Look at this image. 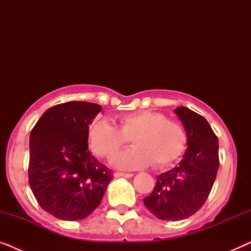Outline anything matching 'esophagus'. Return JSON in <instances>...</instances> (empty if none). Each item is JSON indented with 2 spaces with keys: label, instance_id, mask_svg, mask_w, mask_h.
Segmentation results:
<instances>
[{
  "label": "esophagus",
  "instance_id": "obj_1",
  "mask_svg": "<svg viewBox=\"0 0 251 251\" xmlns=\"http://www.w3.org/2000/svg\"><path fill=\"white\" fill-rule=\"evenodd\" d=\"M132 176H133L132 174H126V173H115V174H114V177H115V178H119V177L130 178V177H132Z\"/></svg>",
  "mask_w": 251,
  "mask_h": 251
}]
</instances>
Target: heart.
I'll return each instance as SVG.
<instances>
[{
  "label": "heart",
  "instance_id": "b5f03b06",
  "mask_svg": "<svg viewBox=\"0 0 251 251\" xmlns=\"http://www.w3.org/2000/svg\"><path fill=\"white\" fill-rule=\"evenodd\" d=\"M132 139L135 147L112 156L111 163L121 170H136L151 163L169 166L184 152L187 136L180 123L162 113L143 111L119 118L118 126L97 119L88 130L91 150L99 156H108Z\"/></svg>",
  "mask_w": 251,
  "mask_h": 251
}]
</instances>
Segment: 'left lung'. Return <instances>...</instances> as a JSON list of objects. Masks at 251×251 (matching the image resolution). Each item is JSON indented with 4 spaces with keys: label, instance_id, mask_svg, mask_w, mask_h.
Returning <instances> with one entry per match:
<instances>
[{
    "label": "left lung",
    "instance_id": "1",
    "mask_svg": "<svg viewBox=\"0 0 251 251\" xmlns=\"http://www.w3.org/2000/svg\"><path fill=\"white\" fill-rule=\"evenodd\" d=\"M186 131L187 149L177 167L156 177L146 208L163 221H181L200 209L216 179L219 159L218 139L203 116L190 108L174 111Z\"/></svg>",
    "mask_w": 251,
    "mask_h": 251
}]
</instances>
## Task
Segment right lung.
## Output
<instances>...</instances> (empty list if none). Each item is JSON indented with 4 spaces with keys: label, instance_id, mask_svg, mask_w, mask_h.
Listing matches in <instances>:
<instances>
[{
    "label": "right lung",
    "instance_id": "right-lung-1",
    "mask_svg": "<svg viewBox=\"0 0 251 251\" xmlns=\"http://www.w3.org/2000/svg\"><path fill=\"white\" fill-rule=\"evenodd\" d=\"M101 106L68 101L47 109L29 136L28 180L41 208L64 221L88 217L112 180L88 150V130Z\"/></svg>",
    "mask_w": 251,
    "mask_h": 251
}]
</instances>
